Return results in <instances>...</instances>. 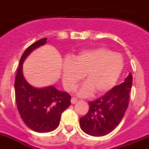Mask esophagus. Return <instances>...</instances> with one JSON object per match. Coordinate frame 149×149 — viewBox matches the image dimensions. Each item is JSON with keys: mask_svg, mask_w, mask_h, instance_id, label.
<instances>
[{"mask_svg": "<svg viewBox=\"0 0 149 149\" xmlns=\"http://www.w3.org/2000/svg\"><path fill=\"white\" fill-rule=\"evenodd\" d=\"M76 101H77V98H76V97H72V98H71V103H73V104H74V103H76Z\"/></svg>", "mask_w": 149, "mask_h": 149, "instance_id": "obj_1", "label": "esophagus"}]
</instances>
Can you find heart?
<instances>
[{
	"label": "heart",
	"mask_w": 149,
	"mask_h": 149,
	"mask_svg": "<svg viewBox=\"0 0 149 149\" xmlns=\"http://www.w3.org/2000/svg\"><path fill=\"white\" fill-rule=\"evenodd\" d=\"M125 62L121 55L107 48L85 50L67 59L62 65V82L67 91H73L83 76L86 81L78 90L80 96L94 93L103 94L116 85Z\"/></svg>",
	"instance_id": "1"
}]
</instances>
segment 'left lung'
<instances>
[{"label": "left lung", "mask_w": 149, "mask_h": 149, "mask_svg": "<svg viewBox=\"0 0 149 149\" xmlns=\"http://www.w3.org/2000/svg\"><path fill=\"white\" fill-rule=\"evenodd\" d=\"M132 82L133 76L130 73L124 82L88 102V112L79 120L81 129L88 135L103 136L116 128L128 107Z\"/></svg>", "instance_id": "obj_1"}]
</instances>
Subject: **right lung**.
Returning a JSON list of instances; mask_svg holds the SVG:
<instances>
[{
    "label": "right lung",
    "instance_id": "right-lung-1",
    "mask_svg": "<svg viewBox=\"0 0 149 149\" xmlns=\"http://www.w3.org/2000/svg\"><path fill=\"white\" fill-rule=\"evenodd\" d=\"M46 42V38L39 40L27 48L21 57L15 80V101L18 111L24 123L38 133H46L58 127L62 112L70 105L68 93L55 87L36 88L24 78L22 64L33 49Z\"/></svg>",
    "mask_w": 149,
    "mask_h": 149
}]
</instances>
